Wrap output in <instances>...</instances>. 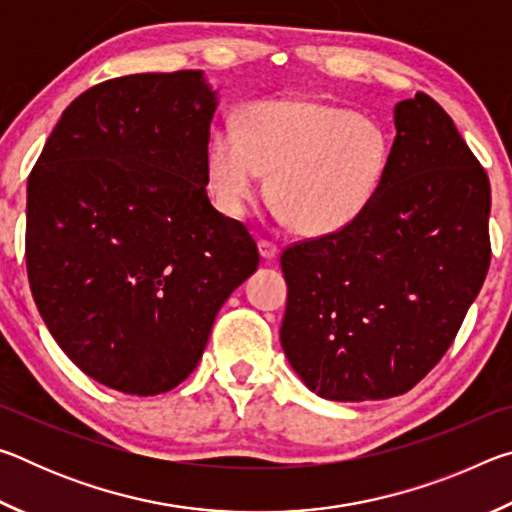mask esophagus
I'll list each match as a JSON object with an SVG mask.
<instances>
[{"label": "esophagus", "instance_id": "1", "mask_svg": "<svg viewBox=\"0 0 512 512\" xmlns=\"http://www.w3.org/2000/svg\"><path fill=\"white\" fill-rule=\"evenodd\" d=\"M259 253H262L264 259H273L277 257V253H280V246L271 239H259Z\"/></svg>", "mask_w": 512, "mask_h": 512}]
</instances>
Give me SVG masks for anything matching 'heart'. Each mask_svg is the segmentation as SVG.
<instances>
[{"instance_id": "heart-1", "label": "heart", "mask_w": 512, "mask_h": 512, "mask_svg": "<svg viewBox=\"0 0 512 512\" xmlns=\"http://www.w3.org/2000/svg\"><path fill=\"white\" fill-rule=\"evenodd\" d=\"M391 160L377 119L305 99L257 101L241 128L221 126L207 144V183L219 210L246 214L264 192L305 235L348 228L375 201Z\"/></svg>"}]
</instances>
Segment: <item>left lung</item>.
Returning <instances> with one entry per match:
<instances>
[{"label":"left lung","instance_id":"8db88e82","mask_svg":"<svg viewBox=\"0 0 512 512\" xmlns=\"http://www.w3.org/2000/svg\"><path fill=\"white\" fill-rule=\"evenodd\" d=\"M375 201L348 228L282 250L280 341L309 391L388 400L443 359L490 266L488 173L429 94L395 106Z\"/></svg>","mask_w":512,"mask_h":512}]
</instances>
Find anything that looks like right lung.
Returning <instances> with one entry per match:
<instances>
[{
    "label": "right lung",
    "mask_w": 512,
    "mask_h": 512,
    "mask_svg": "<svg viewBox=\"0 0 512 512\" xmlns=\"http://www.w3.org/2000/svg\"><path fill=\"white\" fill-rule=\"evenodd\" d=\"M216 108L203 72L131 74L65 108L27 185V273L51 336L128 395L189 377L253 235L207 198Z\"/></svg>",
    "instance_id": "right-lung-1"
}]
</instances>
